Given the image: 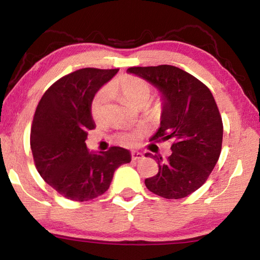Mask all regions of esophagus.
<instances>
[{"label": "esophagus", "instance_id": "obj_1", "mask_svg": "<svg viewBox=\"0 0 260 260\" xmlns=\"http://www.w3.org/2000/svg\"><path fill=\"white\" fill-rule=\"evenodd\" d=\"M143 158V153H141V152H139V151H132V159L133 160H140V159H142Z\"/></svg>", "mask_w": 260, "mask_h": 260}]
</instances>
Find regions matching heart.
<instances>
[{
    "label": "heart",
    "instance_id": "1",
    "mask_svg": "<svg viewBox=\"0 0 260 260\" xmlns=\"http://www.w3.org/2000/svg\"><path fill=\"white\" fill-rule=\"evenodd\" d=\"M110 93L119 96L125 103L136 108L139 105H147L151 96V87L146 80L134 76H124L116 79L108 88H102L91 101L90 113L94 120L103 119L109 104ZM141 134L142 132L140 129L126 131L118 134L116 139L122 144H133Z\"/></svg>",
    "mask_w": 260,
    "mask_h": 260
}]
</instances>
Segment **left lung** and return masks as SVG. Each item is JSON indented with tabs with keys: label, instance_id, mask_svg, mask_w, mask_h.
<instances>
[{
	"label": "left lung",
	"instance_id": "obj_1",
	"mask_svg": "<svg viewBox=\"0 0 260 260\" xmlns=\"http://www.w3.org/2000/svg\"><path fill=\"white\" fill-rule=\"evenodd\" d=\"M127 73L160 94V126L150 140L174 141L167 160L146 153L159 167L155 177L146 179V187L167 200L183 199L203 186L221 152L223 127L213 95L199 79L172 65L129 68Z\"/></svg>",
	"mask_w": 260,
	"mask_h": 260
}]
</instances>
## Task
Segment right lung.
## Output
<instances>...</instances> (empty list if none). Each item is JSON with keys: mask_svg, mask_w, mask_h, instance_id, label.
<instances>
[{"mask_svg": "<svg viewBox=\"0 0 260 260\" xmlns=\"http://www.w3.org/2000/svg\"><path fill=\"white\" fill-rule=\"evenodd\" d=\"M118 69L86 68L60 78L38 104L30 128V149L38 172L65 199L86 202L104 193L114 171L132 160L129 150L111 147L89 152L88 131L95 128L90 104Z\"/></svg>", "mask_w": 260, "mask_h": 260, "instance_id": "add662e5", "label": "right lung"}]
</instances>
